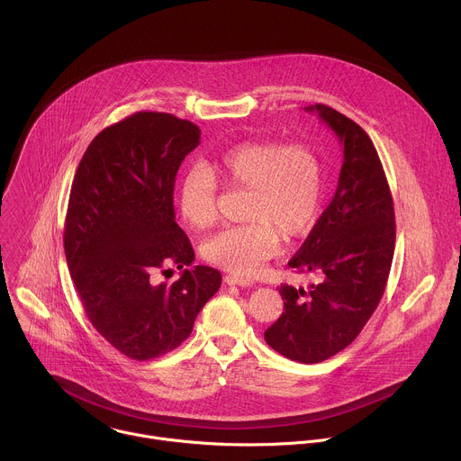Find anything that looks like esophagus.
I'll use <instances>...</instances> for the list:
<instances>
[{
    "mask_svg": "<svg viewBox=\"0 0 461 461\" xmlns=\"http://www.w3.org/2000/svg\"><path fill=\"white\" fill-rule=\"evenodd\" d=\"M224 283L226 285H237V286H251L253 285V281L249 279V277H242V276H235V274H228L226 277H224Z\"/></svg>",
    "mask_w": 461,
    "mask_h": 461,
    "instance_id": "1",
    "label": "esophagus"
}]
</instances>
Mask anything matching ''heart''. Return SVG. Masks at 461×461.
I'll return each mask as SVG.
<instances>
[{
    "label": "heart",
    "mask_w": 461,
    "mask_h": 461,
    "mask_svg": "<svg viewBox=\"0 0 461 461\" xmlns=\"http://www.w3.org/2000/svg\"><path fill=\"white\" fill-rule=\"evenodd\" d=\"M249 187L244 219L212 235L203 255L213 265L251 276L281 246L286 237L306 235L319 221L324 204V162L306 144L277 140L242 142L219 153L212 167L191 164L178 182V210L193 228H208L217 219L219 180Z\"/></svg>",
    "instance_id": "heart-1"
}]
</instances>
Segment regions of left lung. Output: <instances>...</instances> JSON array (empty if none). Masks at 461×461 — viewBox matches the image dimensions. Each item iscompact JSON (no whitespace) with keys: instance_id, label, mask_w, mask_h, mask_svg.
Masks as SVG:
<instances>
[{"instance_id":"left-lung-1","label":"left lung","mask_w":461,"mask_h":461,"mask_svg":"<svg viewBox=\"0 0 461 461\" xmlns=\"http://www.w3.org/2000/svg\"><path fill=\"white\" fill-rule=\"evenodd\" d=\"M315 113L343 144L332 203L288 267L317 274L308 290L283 285L285 312L265 332L267 343L299 363H321L347 348L377 308L392 267L396 221L377 151L365 131L336 109Z\"/></svg>"}]
</instances>
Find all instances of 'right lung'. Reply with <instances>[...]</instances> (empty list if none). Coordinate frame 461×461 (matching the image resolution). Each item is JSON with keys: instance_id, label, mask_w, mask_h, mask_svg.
Here are the masks:
<instances>
[{"instance_id": "1", "label": "right lung", "mask_w": 461, "mask_h": 461, "mask_svg": "<svg viewBox=\"0 0 461 461\" xmlns=\"http://www.w3.org/2000/svg\"><path fill=\"white\" fill-rule=\"evenodd\" d=\"M199 144L189 120L140 111L95 137L73 180L63 231L71 279L98 334L131 359L184 343L222 283L215 268H186L194 253L175 222V176ZM169 264L181 277L158 284Z\"/></svg>"}]
</instances>
